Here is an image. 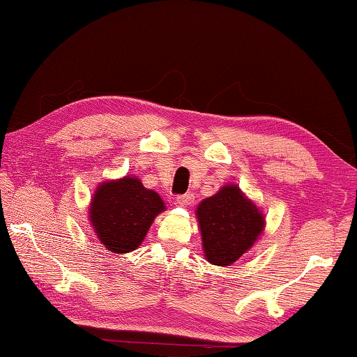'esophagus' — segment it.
<instances>
[{
	"mask_svg": "<svg viewBox=\"0 0 357 357\" xmlns=\"http://www.w3.org/2000/svg\"><path fill=\"white\" fill-rule=\"evenodd\" d=\"M176 203L179 206H188V205H192L194 203V194H184V195H178L176 197Z\"/></svg>",
	"mask_w": 357,
	"mask_h": 357,
	"instance_id": "34e87169",
	"label": "esophagus"
}]
</instances>
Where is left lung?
<instances>
[{
	"mask_svg": "<svg viewBox=\"0 0 357 357\" xmlns=\"http://www.w3.org/2000/svg\"><path fill=\"white\" fill-rule=\"evenodd\" d=\"M203 256L209 264L229 267L256 245L265 230V214L236 184H225L202 200L195 211Z\"/></svg>",
	"mask_w": 357,
	"mask_h": 357,
	"instance_id": "8db88e82",
	"label": "left lung"
}]
</instances>
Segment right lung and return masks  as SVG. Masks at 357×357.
Listing matches in <instances>:
<instances>
[{
	"mask_svg": "<svg viewBox=\"0 0 357 357\" xmlns=\"http://www.w3.org/2000/svg\"><path fill=\"white\" fill-rule=\"evenodd\" d=\"M165 209L155 190L146 189L141 179L127 174L97 185L89 220L107 251L127 254L141 246L154 219Z\"/></svg>",
	"mask_w": 357,
	"mask_h": 357,
	"instance_id": "right-lung-1",
	"label": "right lung"
}]
</instances>
